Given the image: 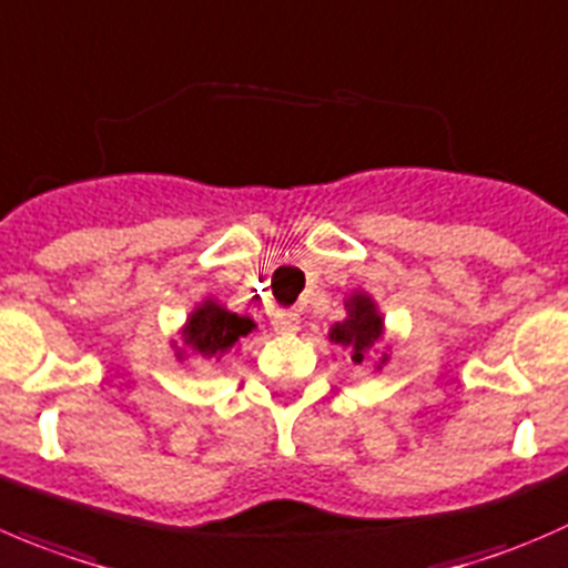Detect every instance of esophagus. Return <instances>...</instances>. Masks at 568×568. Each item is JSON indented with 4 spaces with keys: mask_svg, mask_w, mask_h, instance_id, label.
I'll return each mask as SVG.
<instances>
[{
    "mask_svg": "<svg viewBox=\"0 0 568 568\" xmlns=\"http://www.w3.org/2000/svg\"><path fill=\"white\" fill-rule=\"evenodd\" d=\"M273 328H276L278 334H295V331L301 328V314L292 312V308H278V312L273 314Z\"/></svg>",
    "mask_w": 568,
    "mask_h": 568,
    "instance_id": "1",
    "label": "esophagus"
}]
</instances>
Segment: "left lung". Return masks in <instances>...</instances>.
<instances>
[{
	"label": "left lung",
	"mask_w": 568,
	"mask_h": 568,
	"mask_svg": "<svg viewBox=\"0 0 568 568\" xmlns=\"http://www.w3.org/2000/svg\"><path fill=\"white\" fill-rule=\"evenodd\" d=\"M345 308L347 317L342 323H334V328L328 331V339L339 345L342 351L351 353L353 364H364L369 353H373V347L381 342V336H384V317H381L378 306H375V301L367 292H353L347 297ZM386 358L389 356L384 353L378 369Z\"/></svg>",
	"instance_id": "8db88e82"
}]
</instances>
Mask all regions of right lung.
<instances>
[{"mask_svg":"<svg viewBox=\"0 0 568 568\" xmlns=\"http://www.w3.org/2000/svg\"><path fill=\"white\" fill-rule=\"evenodd\" d=\"M254 328L256 323L251 317H240V314L223 308L221 303L204 301L201 306H195V312L184 323L182 339L184 347H190L199 356L221 358L223 353L232 351ZM176 356L182 358L184 353L176 351Z\"/></svg>","mask_w":568,"mask_h":568,"instance_id":"1","label":"right lung"}]
</instances>
